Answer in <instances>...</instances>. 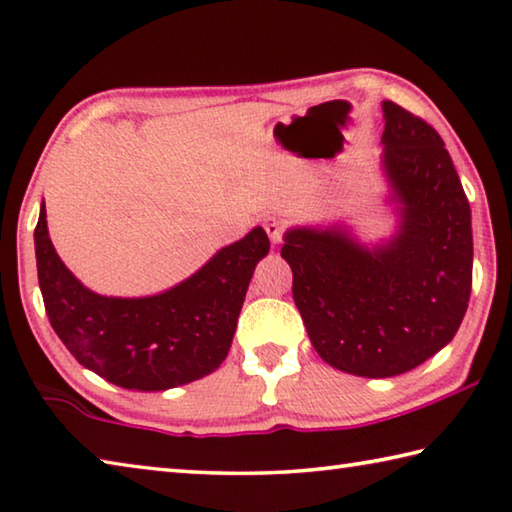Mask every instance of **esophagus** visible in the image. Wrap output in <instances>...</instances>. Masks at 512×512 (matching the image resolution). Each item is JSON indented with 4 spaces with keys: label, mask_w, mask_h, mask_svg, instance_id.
I'll return each mask as SVG.
<instances>
[{
    "label": "esophagus",
    "mask_w": 512,
    "mask_h": 512,
    "mask_svg": "<svg viewBox=\"0 0 512 512\" xmlns=\"http://www.w3.org/2000/svg\"><path fill=\"white\" fill-rule=\"evenodd\" d=\"M264 228L268 232V237H271L273 244H280L282 237H284V221L277 219V217H266L264 219Z\"/></svg>",
    "instance_id": "obj_1"
}]
</instances>
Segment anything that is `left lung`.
<instances>
[{
	"mask_svg": "<svg viewBox=\"0 0 512 512\" xmlns=\"http://www.w3.org/2000/svg\"><path fill=\"white\" fill-rule=\"evenodd\" d=\"M392 239L365 246L345 226L286 230L282 257L313 349L365 378L405 374L454 338L472 288L470 203L443 138L383 102Z\"/></svg>",
	"mask_w": 512,
	"mask_h": 512,
	"instance_id": "1",
	"label": "left lung"
}]
</instances>
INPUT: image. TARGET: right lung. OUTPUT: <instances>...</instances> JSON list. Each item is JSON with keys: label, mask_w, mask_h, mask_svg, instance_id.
<instances>
[{"label": "right lung", "mask_w": 512, "mask_h": 512, "mask_svg": "<svg viewBox=\"0 0 512 512\" xmlns=\"http://www.w3.org/2000/svg\"><path fill=\"white\" fill-rule=\"evenodd\" d=\"M268 250L266 230L257 226L163 293L107 297L89 291L55 253L44 201L35 226L37 280L53 331L82 367L138 392H165L219 369Z\"/></svg>", "instance_id": "add662e5"}]
</instances>
